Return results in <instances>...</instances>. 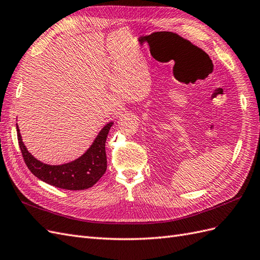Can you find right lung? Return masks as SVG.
<instances>
[{
	"label": "right lung",
	"mask_w": 260,
	"mask_h": 260,
	"mask_svg": "<svg viewBox=\"0 0 260 260\" xmlns=\"http://www.w3.org/2000/svg\"><path fill=\"white\" fill-rule=\"evenodd\" d=\"M113 123L106 124L99 133L95 141L77 160L60 166H50L43 164L32 157L22 141L18 126L17 139L22 151L24 161L34 176L42 181L54 187L66 190H84L95 184L106 171L105 141Z\"/></svg>",
	"instance_id": "add662e5"
}]
</instances>
